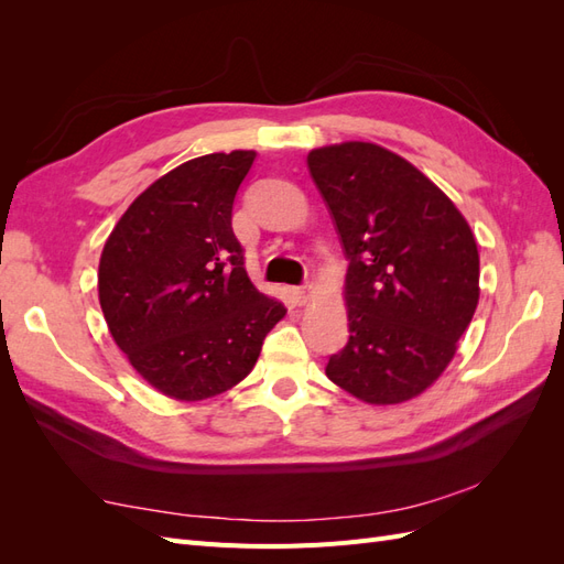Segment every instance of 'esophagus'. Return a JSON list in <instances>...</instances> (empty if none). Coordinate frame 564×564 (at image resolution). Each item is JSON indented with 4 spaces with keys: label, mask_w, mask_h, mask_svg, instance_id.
I'll list each match as a JSON object with an SVG mask.
<instances>
[{
    "label": "esophagus",
    "mask_w": 564,
    "mask_h": 564,
    "mask_svg": "<svg viewBox=\"0 0 564 564\" xmlns=\"http://www.w3.org/2000/svg\"><path fill=\"white\" fill-rule=\"evenodd\" d=\"M289 294H292V299H294L299 305H303L305 301L311 299V294H313V286H311V284H303V286H292V289H289Z\"/></svg>",
    "instance_id": "34e87169"
}]
</instances>
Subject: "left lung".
I'll return each instance as SVG.
<instances>
[{
	"mask_svg": "<svg viewBox=\"0 0 564 564\" xmlns=\"http://www.w3.org/2000/svg\"><path fill=\"white\" fill-rule=\"evenodd\" d=\"M348 259V344L327 377L369 404L429 388L456 352L480 299V256L466 218L414 164L373 143L308 155Z\"/></svg>",
	"mask_w": 564,
	"mask_h": 564,
	"instance_id": "obj_1",
	"label": "left lung"
}]
</instances>
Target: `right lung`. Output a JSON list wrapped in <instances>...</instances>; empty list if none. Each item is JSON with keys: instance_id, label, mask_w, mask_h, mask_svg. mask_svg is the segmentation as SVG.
I'll use <instances>...</instances> for the list:
<instances>
[{"instance_id": "right-lung-1", "label": "right lung", "mask_w": 564, "mask_h": 564, "mask_svg": "<svg viewBox=\"0 0 564 564\" xmlns=\"http://www.w3.org/2000/svg\"><path fill=\"white\" fill-rule=\"evenodd\" d=\"M253 150L176 166L133 199L100 253L98 299L119 350L169 398L240 383L284 305L256 289L232 232Z\"/></svg>"}]
</instances>
